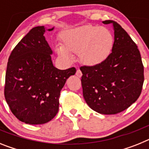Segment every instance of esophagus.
I'll return each instance as SVG.
<instances>
[{
	"label": "esophagus",
	"instance_id": "obj_1",
	"mask_svg": "<svg viewBox=\"0 0 149 149\" xmlns=\"http://www.w3.org/2000/svg\"><path fill=\"white\" fill-rule=\"evenodd\" d=\"M76 75L79 77H81L82 76V72H81V71L80 69H77V72H76Z\"/></svg>",
	"mask_w": 149,
	"mask_h": 149
}]
</instances>
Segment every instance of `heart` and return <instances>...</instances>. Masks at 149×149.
<instances>
[{
	"label": "heart",
	"mask_w": 149,
	"mask_h": 149,
	"mask_svg": "<svg viewBox=\"0 0 149 149\" xmlns=\"http://www.w3.org/2000/svg\"><path fill=\"white\" fill-rule=\"evenodd\" d=\"M60 39L62 45L54 47L60 58L72 63L73 54L77 53L79 60L86 65H97L106 60L114 42L113 35L109 29L92 24L63 31Z\"/></svg>",
	"instance_id": "b5f03b06"
}]
</instances>
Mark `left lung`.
Listing matches in <instances>:
<instances>
[{"instance_id":"obj_1","label":"left lung","mask_w":149,"mask_h":149,"mask_svg":"<svg viewBox=\"0 0 149 149\" xmlns=\"http://www.w3.org/2000/svg\"><path fill=\"white\" fill-rule=\"evenodd\" d=\"M114 43L108 57L97 65H83L81 84L84 98L95 111L110 115L126 110L141 94L144 82V67L136 43L117 22Z\"/></svg>"}]
</instances>
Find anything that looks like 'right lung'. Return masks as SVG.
Returning a JSON list of instances; mask_svg holds the SVG:
<instances>
[{"mask_svg": "<svg viewBox=\"0 0 149 149\" xmlns=\"http://www.w3.org/2000/svg\"><path fill=\"white\" fill-rule=\"evenodd\" d=\"M45 31L44 26L31 29L13 50L6 67L5 99L13 115L30 125L45 124L56 115L60 92L76 72L74 67L54 66Z\"/></svg>", "mask_w": 149, "mask_h": 149, "instance_id": "1", "label": "right lung"}]
</instances>
